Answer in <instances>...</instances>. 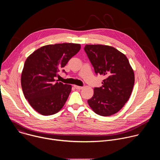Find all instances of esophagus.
<instances>
[{"label":"esophagus","mask_w":160,"mask_h":160,"mask_svg":"<svg viewBox=\"0 0 160 160\" xmlns=\"http://www.w3.org/2000/svg\"><path fill=\"white\" fill-rule=\"evenodd\" d=\"M74 87H75V88H77L78 90H81V89H82L83 88V87H80V86H78V85H74Z\"/></svg>","instance_id":"34e87169"}]
</instances>
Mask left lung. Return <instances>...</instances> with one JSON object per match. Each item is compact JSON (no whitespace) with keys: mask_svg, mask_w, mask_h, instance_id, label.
Returning a JSON list of instances; mask_svg holds the SVG:
<instances>
[{"mask_svg":"<svg viewBox=\"0 0 160 160\" xmlns=\"http://www.w3.org/2000/svg\"><path fill=\"white\" fill-rule=\"evenodd\" d=\"M84 50L96 74L105 77L102 85L94 89L92 98L87 101L94 112L108 117L118 112L132 94L134 72L126 56L106 45H86Z\"/></svg>","mask_w":160,"mask_h":160,"instance_id":"8db88e82","label":"left lung"}]
</instances>
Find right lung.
I'll return each mask as SVG.
<instances>
[{
    "instance_id": "1",
    "label": "right lung",
    "mask_w": 160,
    "mask_h": 160,
    "mask_svg": "<svg viewBox=\"0 0 160 160\" xmlns=\"http://www.w3.org/2000/svg\"><path fill=\"white\" fill-rule=\"evenodd\" d=\"M80 48L79 43L47 45L26 59L21 77L22 90L31 106L41 115H54L64 106L72 87L55 78Z\"/></svg>"
}]
</instances>
